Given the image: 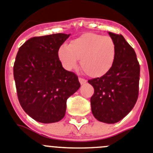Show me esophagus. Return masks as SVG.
Returning a JSON list of instances; mask_svg holds the SVG:
<instances>
[{
	"label": "esophagus",
	"instance_id": "esophagus-1",
	"mask_svg": "<svg viewBox=\"0 0 153 153\" xmlns=\"http://www.w3.org/2000/svg\"><path fill=\"white\" fill-rule=\"evenodd\" d=\"M78 80H79V82H80V84H81V85H85V84L87 82L86 80L84 79V78H78Z\"/></svg>",
	"mask_w": 153,
	"mask_h": 153
}]
</instances>
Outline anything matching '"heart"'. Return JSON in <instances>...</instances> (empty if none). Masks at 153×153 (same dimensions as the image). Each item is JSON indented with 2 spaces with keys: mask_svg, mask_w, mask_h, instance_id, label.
Returning <instances> with one entry per match:
<instances>
[{
  "mask_svg": "<svg viewBox=\"0 0 153 153\" xmlns=\"http://www.w3.org/2000/svg\"><path fill=\"white\" fill-rule=\"evenodd\" d=\"M116 55V45L112 38L95 33L83 34L58 50V58L65 69L71 71L76 68L80 59L82 70L92 78L108 73Z\"/></svg>",
  "mask_w": 153,
  "mask_h": 153,
  "instance_id": "obj_1",
  "label": "heart"
}]
</instances>
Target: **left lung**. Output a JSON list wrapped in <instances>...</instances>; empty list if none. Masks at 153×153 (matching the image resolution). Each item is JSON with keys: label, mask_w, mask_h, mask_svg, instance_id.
<instances>
[{"label": "left lung", "mask_w": 153, "mask_h": 153, "mask_svg": "<svg viewBox=\"0 0 153 153\" xmlns=\"http://www.w3.org/2000/svg\"><path fill=\"white\" fill-rule=\"evenodd\" d=\"M115 42L116 59L108 73L88 80L94 93L91 111L97 120L115 123L126 117L138 98L140 68L134 49L122 35L108 32Z\"/></svg>", "instance_id": "1"}]
</instances>
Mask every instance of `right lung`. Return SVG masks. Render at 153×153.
Listing matches in <instances>:
<instances>
[{
  "instance_id": "right-lung-1",
  "label": "right lung",
  "mask_w": 153,
  "mask_h": 153,
  "mask_svg": "<svg viewBox=\"0 0 153 153\" xmlns=\"http://www.w3.org/2000/svg\"><path fill=\"white\" fill-rule=\"evenodd\" d=\"M71 34L33 37L19 49L13 77L19 101L30 117L42 123L65 117L67 99L79 89L78 76L62 67L58 50Z\"/></svg>"
}]
</instances>
